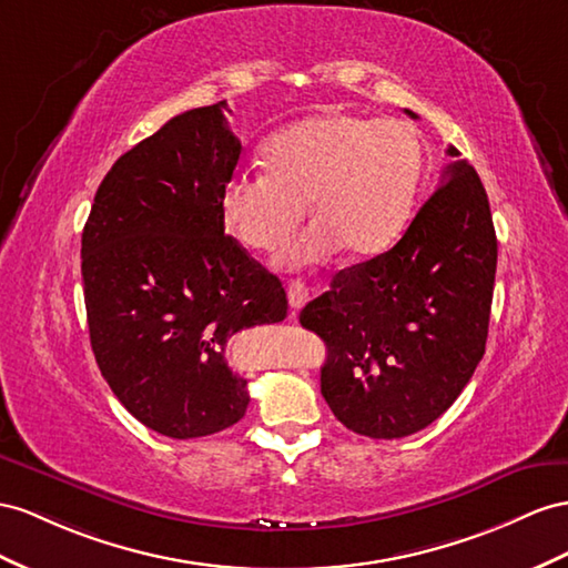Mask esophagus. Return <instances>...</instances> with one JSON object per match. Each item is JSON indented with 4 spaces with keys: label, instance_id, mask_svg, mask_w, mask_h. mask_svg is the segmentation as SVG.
Wrapping results in <instances>:
<instances>
[{
    "label": "esophagus",
    "instance_id": "1",
    "mask_svg": "<svg viewBox=\"0 0 568 568\" xmlns=\"http://www.w3.org/2000/svg\"><path fill=\"white\" fill-rule=\"evenodd\" d=\"M307 300H310V290H307V285H304L302 281H293V283L287 285V302H290V307H293L295 312L302 310L304 304H307Z\"/></svg>",
    "mask_w": 568,
    "mask_h": 568
}]
</instances>
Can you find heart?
<instances>
[{"label":"heart","mask_w":568,"mask_h":568,"mask_svg":"<svg viewBox=\"0 0 568 568\" xmlns=\"http://www.w3.org/2000/svg\"><path fill=\"white\" fill-rule=\"evenodd\" d=\"M266 174L237 172L221 189L227 230L256 252H278L302 223L314 225L285 254L290 266L336 252L369 256L408 225L425 151L410 124L347 112L314 114L264 145Z\"/></svg>","instance_id":"heart-1"}]
</instances>
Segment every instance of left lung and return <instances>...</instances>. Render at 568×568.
I'll list each match as a JSON object with an SVG mask.
<instances>
[{
  "label": "left lung",
  "mask_w": 568,
  "mask_h": 568,
  "mask_svg": "<svg viewBox=\"0 0 568 568\" xmlns=\"http://www.w3.org/2000/svg\"><path fill=\"white\" fill-rule=\"evenodd\" d=\"M494 273L487 192L468 160H454L394 250L338 271L300 312L328 347L322 394L333 415L372 439L444 415L485 355Z\"/></svg>",
  "instance_id": "8db88e82"
}]
</instances>
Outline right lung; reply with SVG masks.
<instances>
[{"label":"right lung","mask_w":568,"mask_h":568,"mask_svg":"<svg viewBox=\"0 0 568 568\" xmlns=\"http://www.w3.org/2000/svg\"><path fill=\"white\" fill-rule=\"evenodd\" d=\"M227 103L186 110L126 151L100 182L81 237L91 347L141 425L196 439L244 417L230 336L283 322L281 281L225 235L221 189L242 143Z\"/></svg>","instance_id":"add662e5"}]
</instances>
